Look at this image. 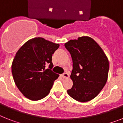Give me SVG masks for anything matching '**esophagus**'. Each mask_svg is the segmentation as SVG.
<instances>
[{
	"mask_svg": "<svg viewBox=\"0 0 123 123\" xmlns=\"http://www.w3.org/2000/svg\"><path fill=\"white\" fill-rule=\"evenodd\" d=\"M61 76H62V77L63 78H68L69 77V74L68 73H63Z\"/></svg>",
	"mask_w": 123,
	"mask_h": 123,
	"instance_id": "esophagus-1",
	"label": "esophagus"
}]
</instances>
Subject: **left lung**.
<instances>
[{"instance_id":"left-lung-1","label":"left lung","mask_w":123,"mask_h":123,"mask_svg":"<svg viewBox=\"0 0 123 123\" xmlns=\"http://www.w3.org/2000/svg\"><path fill=\"white\" fill-rule=\"evenodd\" d=\"M71 55L73 85L68 93L76 100L90 101L100 93L107 80L109 63L102 48L89 37L71 40L64 44Z\"/></svg>"}]
</instances>
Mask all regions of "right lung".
Returning a JSON list of instances; mask_svg holds the SVG:
<instances>
[{
    "mask_svg": "<svg viewBox=\"0 0 123 123\" xmlns=\"http://www.w3.org/2000/svg\"><path fill=\"white\" fill-rule=\"evenodd\" d=\"M59 44L40 37L25 43L16 54L12 74L17 87L25 97L38 100L49 93L59 74L52 71V57ZM49 66V68L46 67Z\"/></svg>",
    "mask_w": 123,
    "mask_h": 123,
    "instance_id": "add662e5",
    "label": "right lung"
}]
</instances>
